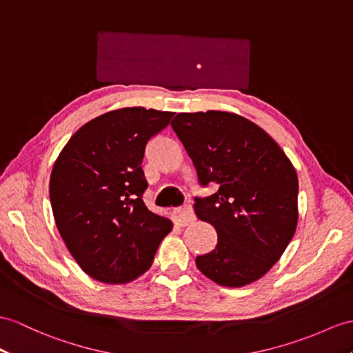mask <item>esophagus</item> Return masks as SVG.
I'll return each mask as SVG.
<instances>
[{
	"label": "esophagus",
	"mask_w": 353,
	"mask_h": 353,
	"mask_svg": "<svg viewBox=\"0 0 353 353\" xmlns=\"http://www.w3.org/2000/svg\"><path fill=\"white\" fill-rule=\"evenodd\" d=\"M172 217H174L179 226H188L196 220L194 212L190 206H179V208H175L172 211Z\"/></svg>",
	"instance_id": "1"
}]
</instances>
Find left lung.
<instances>
[{"mask_svg":"<svg viewBox=\"0 0 353 353\" xmlns=\"http://www.w3.org/2000/svg\"><path fill=\"white\" fill-rule=\"evenodd\" d=\"M170 125L199 184L219 185L208 197H194L197 219L211 223L219 236L196 266L220 286L250 285L272 268L296 230L294 165L259 125L230 112L178 114Z\"/></svg>","mask_w":353,"mask_h":353,"instance_id":"obj_1","label":"left lung"}]
</instances>
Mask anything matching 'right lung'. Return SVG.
<instances>
[{
	"instance_id": "right-lung-1",
	"label": "right lung",
	"mask_w": 353,
	"mask_h": 353,
	"mask_svg": "<svg viewBox=\"0 0 353 353\" xmlns=\"http://www.w3.org/2000/svg\"><path fill=\"white\" fill-rule=\"evenodd\" d=\"M174 112L123 108L91 119L55 161L49 181L54 219L82 271L109 285L150 270L172 221L142 201L145 147Z\"/></svg>"
}]
</instances>
